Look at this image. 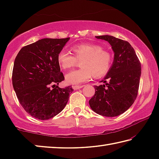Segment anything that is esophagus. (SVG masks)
Masks as SVG:
<instances>
[{"instance_id": "esophagus-1", "label": "esophagus", "mask_w": 159, "mask_h": 159, "mask_svg": "<svg viewBox=\"0 0 159 159\" xmlns=\"http://www.w3.org/2000/svg\"><path fill=\"white\" fill-rule=\"evenodd\" d=\"M83 87V85H73L72 88H73L74 90H79L80 88H82Z\"/></svg>"}]
</instances>
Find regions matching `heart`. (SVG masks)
I'll return each mask as SVG.
<instances>
[{"instance_id": "heart-1", "label": "heart", "mask_w": 159, "mask_h": 159, "mask_svg": "<svg viewBox=\"0 0 159 159\" xmlns=\"http://www.w3.org/2000/svg\"><path fill=\"white\" fill-rule=\"evenodd\" d=\"M75 56L61 50L57 55V61L63 69H69L81 61V69L70 71L65 76L67 83L79 85L89 80L94 76L102 77L111 69L113 57L111 52L104 50L101 45L94 43L79 44L72 47Z\"/></svg>"}]
</instances>
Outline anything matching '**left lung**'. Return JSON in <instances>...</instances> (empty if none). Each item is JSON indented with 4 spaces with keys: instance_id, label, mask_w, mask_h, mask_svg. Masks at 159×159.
Instances as JSON below:
<instances>
[{
    "instance_id": "left-lung-1",
    "label": "left lung",
    "mask_w": 159,
    "mask_h": 159,
    "mask_svg": "<svg viewBox=\"0 0 159 159\" xmlns=\"http://www.w3.org/2000/svg\"><path fill=\"white\" fill-rule=\"evenodd\" d=\"M109 43L114 52L111 69L102 82L95 85V95L89 100L90 108L107 117L119 116L130 108L138 95L141 64L128 41L112 36H95Z\"/></svg>"
}]
</instances>
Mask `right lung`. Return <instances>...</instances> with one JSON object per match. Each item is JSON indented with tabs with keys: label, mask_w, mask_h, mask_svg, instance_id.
Returning a JSON list of instances; mask_svg holds the SVG:
<instances>
[{
	"label": "right lung",
	"mask_w": 159,
	"mask_h": 159,
	"mask_svg": "<svg viewBox=\"0 0 159 159\" xmlns=\"http://www.w3.org/2000/svg\"><path fill=\"white\" fill-rule=\"evenodd\" d=\"M69 40H39L21 48L15 60L12 79L18 100L29 115L39 120L60 113L74 91L71 86L57 85L64 80L57 55Z\"/></svg>",
	"instance_id": "add662e5"
}]
</instances>
